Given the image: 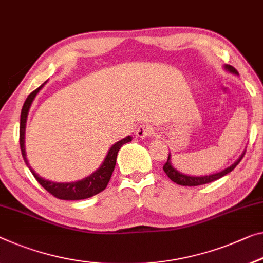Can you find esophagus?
I'll return each mask as SVG.
<instances>
[{"instance_id":"34e87169","label":"esophagus","mask_w":263,"mask_h":263,"mask_svg":"<svg viewBox=\"0 0 263 263\" xmlns=\"http://www.w3.org/2000/svg\"><path fill=\"white\" fill-rule=\"evenodd\" d=\"M153 134H154V129H153L152 126H149V124H142V126H140L136 130V135L139 137H142V139L152 136Z\"/></svg>"}]
</instances>
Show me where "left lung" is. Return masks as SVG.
I'll use <instances>...</instances> for the list:
<instances>
[{
    "mask_svg": "<svg viewBox=\"0 0 263 263\" xmlns=\"http://www.w3.org/2000/svg\"><path fill=\"white\" fill-rule=\"evenodd\" d=\"M226 68L230 71V72H234V74H237V70L235 68L232 67V66H226ZM242 155L239 160L236 161L235 163L230 165L227 169H224V171H222L220 173H216V174H212V175H205V176H189V175H184V174H181L176 171L175 168H173V165L171 163V160H169V156H168V160L167 162L164 163L163 165V171L164 173L167 174V176L171 179L174 182L177 183V184H181V185H189V187H195V185H201V184H205V183H209V182H213V181H216L221 179L222 176L227 175L228 173H230L233 171L234 168L236 167L237 164L240 163V161L242 160Z\"/></svg>",
    "mask_w": 263,
    "mask_h": 263,
    "instance_id": "obj_1",
    "label": "left lung"
}]
</instances>
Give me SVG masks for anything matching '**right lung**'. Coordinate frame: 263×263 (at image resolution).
Wrapping results in <instances>:
<instances>
[{"label": "right lung", "instance_id": "add662e5", "mask_svg": "<svg viewBox=\"0 0 263 263\" xmlns=\"http://www.w3.org/2000/svg\"><path fill=\"white\" fill-rule=\"evenodd\" d=\"M43 87H39L37 89L31 91L28 98L24 102L21 111V120H20V147H21V153L23 156V160L26 161L28 167V161L26 159V152H24V130H26V121H27V115L28 111H29L30 104L33 102L34 98L37 94L39 90ZM132 141V137L128 136L126 139L119 141L116 142L109 151L108 155L104 160L103 164L101 165L100 169H98L95 173H92L90 176L86 177V179L78 181V182H70V183H58L52 182V181H48L42 179L41 176H39L33 169H30L31 174H33L36 181L42 185V187L46 189V191L51 194L52 196H55L56 199L60 200H83L88 199V197H91L96 195V194L101 193L106 189V187L110 181L111 174L114 172L115 164H116V157H118V153L120 148L122 147L124 143H128Z\"/></svg>", "mask_w": 263, "mask_h": 263}]
</instances>
